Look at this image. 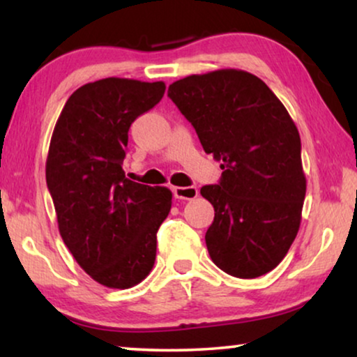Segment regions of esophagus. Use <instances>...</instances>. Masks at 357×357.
I'll return each instance as SVG.
<instances>
[{"label": "esophagus", "instance_id": "obj_1", "mask_svg": "<svg viewBox=\"0 0 357 357\" xmlns=\"http://www.w3.org/2000/svg\"><path fill=\"white\" fill-rule=\"evenodd\" d=\"M172 192L177 199H195L198 197L197 187H174Z\"/></svg>", "mask_w": 357, "mask_h": 357}]
</instances>
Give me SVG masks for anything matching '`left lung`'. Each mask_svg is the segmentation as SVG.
<instances>
[{
  "mask_svg": "<svg viewBox=\"0 0 357 357\" xmlns=\"http://www.w3.org/2000/svg\"><path fill=\"white\" fill-rule=\"evenodd\" d=\"M204 153L221 160L206 247L227 275L252 280L280 265L301 226L305 175L301 136L286 107L260 77L242 70L192 75L169 86Z\"/></svg>",
  "mask_w": 357,
  "mask_h": 357,
  "instance_id": "left-lung-1",
  "label": "left lung"
}]
</instances>
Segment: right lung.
Returning a JSON list of instances; mask_svg holds the SVG:
<instances>
[{
    "instance_id": "right-lung-1",
    "label": "right lung",
    "mask_w": 357,
    "mask_h": 357,
    "mask_svg": "<svg viewBox=\"0 0 357 357\" xmlns=\"http://www.w3.org/2000/svg\"><path fill=\"white\" fill-rule=\"evenodd\" d=\"M162 81L105 77L73 92L45 165L60 236L82 270L112 289L139 284L154 266L172 192L125 177L128 130L162 99Z\"/></svg>"
}]
</instances>
